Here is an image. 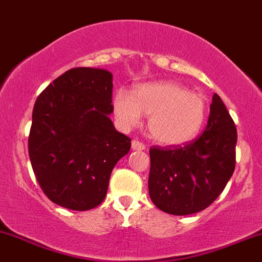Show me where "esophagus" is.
Instances as JSON below:
<instances>
[{
    "label": "esophagus",
    "mask_w": 262,
    "mask_h": 262,
    "mask_svg": "<svg viewBox=\"0 0 262 262\" xmlns=\"http://www.w3.org/2000/svg\"><path fill=\"white\" fill-rule=\"evenodd\" d=\"M132 149H133V150H144L145 145L143 144V143H140L139 140H133V142H132Z\"/></svg>",
    "instance_id": "34e87169"
}]
</instances>
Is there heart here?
Here are the masks:
<instances>
[{
    "label": "heart",
    "instance_id": "b5f03b06",
    "mask_svg": "<svg viewBox=\"0 0 262 262\" xmlns=\"http://www.w3.org/2000/svg\"><path fill=\"white\" fill-rule=\"evenodd\" d=\"M113 111L123 130L139 125L142 114H145L151 139L162 145L177 146L199 134L208 114V103L182 83L159 80L138 85L132 94L124 89L117 91Z\"/></svg>",
    "mask_w": 262,
    "mask_h": 262
}]
</instances>
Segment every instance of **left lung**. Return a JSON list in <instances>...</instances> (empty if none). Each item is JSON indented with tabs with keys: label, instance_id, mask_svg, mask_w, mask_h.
Masks as SVG:
<instances>
[{
	"label": "left lung",
	"instance_id": "8db88e82",
	"mask_svg": "<svg viewBox=\"0 0 262 262\" xmlns=\"http://www.w3.org/2000/svg\"><path fill=\"white\" fill-rule=\"evenodd\" d=\"M237 133L217 94L212 96L205 130L190 144L150 154L149 195L160 210L189 215L208 208L225 189L235 169Z\"/></svg>",
	"mask_w": 262,
	"mask_h": 262
}]
</instances>
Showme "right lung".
Returning <instances> with one entry per match:
<instances>
[{"label":"right lung","instance_id":"1","mask_svg":"<svg viewBox=\"0 0 262 262\" xmlns=\"http://www.w3.org/2000/svg\"><path fill=\"white\" fill-rule=\"evenodd\" d=\"M112 92L111 72L72 68L34 103L28 153L37 182L57 205L77 211L98 206L112 170L130 149V138L109 118Z\"/></svg>","mask_w":262,"mask_h":262}]
</instances>
